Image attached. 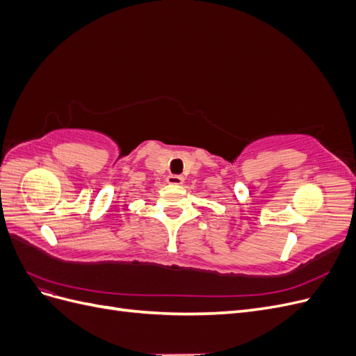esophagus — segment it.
<instances>
[{
    "label": "esophagus",
    "instance_id": "esophagus-1",
    "mask_svg": "<svg viewBox=\"0 0 356 356\" xmlns=\"http://www.w3.org/2000/svg\"><path fill=\"white\" fill-rule=\"evenodd\" d=\"M168 184H172V186H181L182 182H184V178H182L181 175H169L166 178Z\"/></svg>",
    "mask_w": 356,
    "mask_h": 356
}]
</instances>
